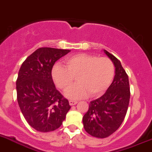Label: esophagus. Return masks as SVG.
<instances>
[{
	"label": "esophagus",
	"mask_w": 152,
	"mask_h": 152,
	"mask_svg": "<svg viewBox=\"0 0 152 152\" xmlns=\"http://www.w3.org/2000/svg\"><path fill=\"white\" fill-rule=\"evenodd\" d=\"M69 102L70 105H75V104H76L77 103V101H73V100H70V101Z\"/></svg>",
	"instance_id": "1"
}]
</instances>
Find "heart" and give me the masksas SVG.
<instances>
[{
  "mask_svg": "<svg viewBox=\"0 0 152 152\" xmlns=\"http://www.w3.org/2000/svg\"><path fill=\"white\" fill-rule=\"evenodd\" d=\"M64 62L66 67L58 63L53 65L51 77L56 86L63 91L72 85L76 77L78 83L65 92L68 99L101 96L113 78V64L107 58L81 53L67 57Z\"/></svg>",
  "mask_w": 152,
  "mask_h": 152,
  "instance_id": "b5f03b06",
  "label": "heart"
}]
</instances>
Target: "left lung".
I'll return each mask as SVG.
<instances>
[{
    "label": "left lung",
    "instance_id": "1",
    "mask_svg": "<svg viewBox=\"0 0 152 152\" xmlns=\"http://www.w3.org/2000/svg\"><path fill=\"white\" fill-rule=\"evenodd\" d=\"M104 53L115 66V76L107 91L89 104L83 118L84 129L91 135L104 138L117 130L126 114L130 98L129 77L121 62L113 55Z\"/></svg>",
    "mask_w": 152,
    "mask_h": 152
}]
</instances>
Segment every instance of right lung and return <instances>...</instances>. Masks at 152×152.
I'll use <instances>...</instances> for the list:
<instances>
[{
    "mask_svg": "<svg viewBox=\"0 0 152 152\" xmlns=\"http://www.w3.org/2000/svg\"><path fill=\"white\" fill-rule=\"evenodd\" d=\"M69 50L41 48L22 64L16 82L19 107L31 126L48 132L60 127L71 106L56 89L51 70Z\"/></svg>",
    "mask_w": 152,
    "mask_h": 152,
    "instance_id": "right-lung-1",
    "label": "right lung"
}]
</instances>
